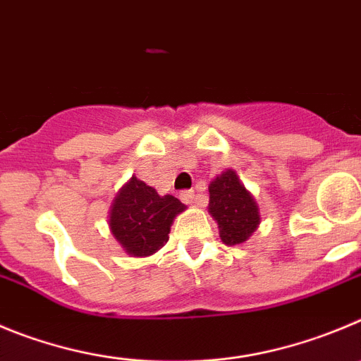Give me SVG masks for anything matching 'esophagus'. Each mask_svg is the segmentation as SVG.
<instances>
[{
  "label": "esophagus",
  "mask_w": 361,
  "mask_h": 361,
  "mask_svg": "<svg viewBox=\"0 0 361 361\" xmlns=\"http://www.w3.org/2000/svg\"><path fill=\"white\" fill-rule=\"evenodd\" d=\"M180 200L183 201V203L187 204H192V203H196V192L194 190H181L180 192Z\"/></svg>",
  "instance_id": "obj_1"
}]
</instances>
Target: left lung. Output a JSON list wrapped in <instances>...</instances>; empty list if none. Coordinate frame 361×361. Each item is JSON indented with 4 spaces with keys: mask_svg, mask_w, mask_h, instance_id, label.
I'll return each instance as SVG.
<instances>
[{
    "mask_svg": "<svg viewBox=\"0 0 361 361\" xmlns=\"http://www.w3.org/2000/svg\"><path fill=\"white\" fill-rule=\"evenodd\" d=\"M208 212L219 224V235L226 245L242 244L260 224L257 201L245 190L235 171H226L208 187Z\"/></svg>",
    "mask_w": 361,
    "mask_h": 361,
    "instance_id": "obj_1",
    "label": "left lung"
}]
</instances>
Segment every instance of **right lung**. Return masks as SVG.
Returning <instances> with one entry per match:
<instances>
[{
    "instance_id": "1",
    "label": "right lung",
    "mask_w": 361,
    "mask_h": 361,
    "mask_svg": "<svg viewBox=\"0 0 361 361\" xmlns=\"http://www.w3.org/2000/svg\"><path fill=\"white\" fill-rule=\"evenodd\" d=\"M183 210L180 200L158 196L153 187L133 176L114 201L110 230L128 255L149 257L169 240L173 219Z\"/></svg>"
}]
</instances>
